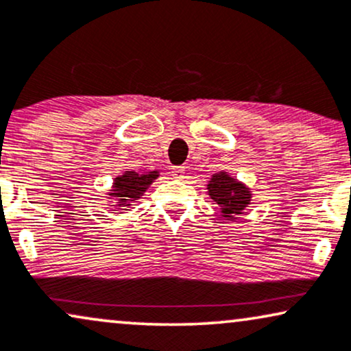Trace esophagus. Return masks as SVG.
I'll return each instance as SVG.
<instances>
[{
  "mask_svg": "<svg viewBox=\"0 0 351 351\" xmlns=\"http://www.w3.org/2000/svg\"><path fill=\"white\" fill-rule=\"evenodd\" d=\"M184 173H186L184 167H173L171 168L173 178H176V180H183L184 178Z\"/></svg>",
  "mask_w": 351,
  "mask_h": 351,
  "instance_id": "obj_1",
  "label": "esophagus"
}]
</instances>
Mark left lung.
Masks as SVG:
<instances>
[{"label": "left lung", "mask_w": 351, "mask_h": 351, "mask_svg": "<svg viewBox=\"0 0 351 351\" xmlns=\"http://www.w3.org/2000/svg\"><path fill=\"white\" fill-rule=\"evenodd\" d=\"M208 196L220 207L221 217L233 220L241 215L251 204V191L238 180L232 178L225 171L212 175L210 183L207 184Z\"/></svg>", "instance_id": "left-lung-1"}]
</instances>
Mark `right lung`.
Returning a JSON list of instances; mask_svg holds the SVG:
<instances>
[{"label": "right lung", "instance_id": "obj_1", "mask_svg": "<svg viewBox=\"0 0 351 351\" xmlns=\"http://www.w3.org/2000/svg\"><path fill=\"white\" fill-rule=\"evenodd\" d=\"M158 178V171H149L145 175H139L136 171H126L124 175L114 178L113 193L110 196L119 199L118 207L130 206V201H136L144 194V191Z\"/></svg>", "mask_w": 351, "mask_h": 351}]
</instances>
